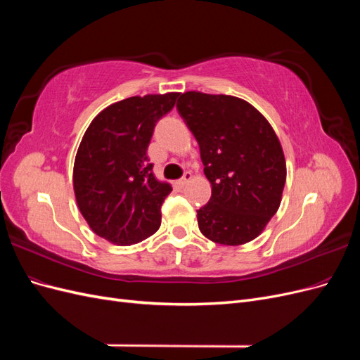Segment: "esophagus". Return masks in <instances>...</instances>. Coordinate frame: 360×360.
Listing matches in <instances>:
<instances>
[{
    "instance_id": "esophagus-1",
    "label": "esophagus",
    "mask_w": 360,
    "mask_h": 360,
    "mask_svg": "<svg viewBox=\"0 0 360 360\" xmlns=\"http://www.w3.org/2000/svg\"><path fill=\"white\" fill-rule=\"evenodd\" d=\"M191 179H192V174H191V172H184L183 177L179 180V184H180L181 188L186 186V184L191 181Z\"/></svg>"
}]
</instances>
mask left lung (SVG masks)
Masks as SVG:
<instances>
[{
    "instance_id": "left-lung-1",
    "label": "left lung",
    "mask_w": 360,
    "mask_h": 360,
    "mask_svg": "<svg viewBox=\"0 0 360 360\" xmlns=\"http://www.w3.org/2000/svg\"><path fill=\"white\" fill-rule=\"evenodd\" d=\"M177 111L197 139L212 184L209 202L197 210L200 231L226 246L254 240L278 212L287 177L275 130L234 96L188 91Z\"/></svg>"
}]
</instances>
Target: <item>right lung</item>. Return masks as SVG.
<instances>
[{"label":"right lung","instance_id":"1","mask_svg":"<svg viewBox=\"0 0 360 360\" xmlns=\"http://www.w3.org/2000/svg\"><path fill=\"white\" fill-rule=\"evenodd\" d=\"M177 97H129L105 108L85 130L75 158V197L91 230L108 242L129 246L159 230L171 186L153 176L147 148Z\"/></svg>","mask_w":360,"mask_h":360}]
</instances>
